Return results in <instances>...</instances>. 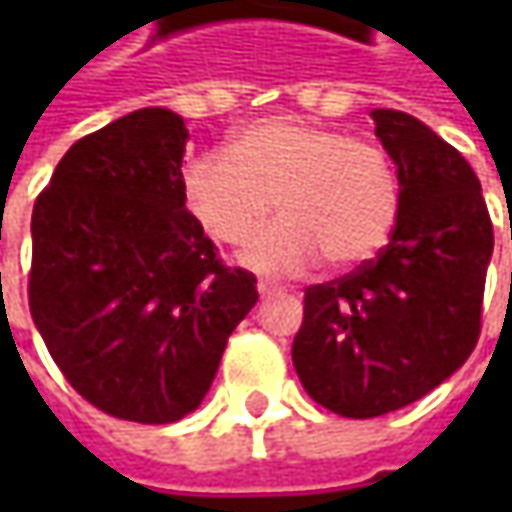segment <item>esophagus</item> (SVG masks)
Wrapping results in <instances>:
<instances>
[{"label":"esophagus","mask_w":512,"mask_h":512,"mask_svg":"<svg viewBox=\"0 0 512 512\" xmlns=\"http://www.w3.org/2000/svg\"><path fill=\"white\" fill-rule=\"evenodd\" d=\"M256 290H259V296H262V299H270V296H279V293H282V287L273 285V282H259Z\"/></svg>","instance_id":"1"}]
</instances>
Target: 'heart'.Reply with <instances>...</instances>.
<instances>
[{
	"label": "heart",
	"mask_w": 512,
	"mask_h": 512,
	"mask_svg": "<svg viewBox=\"0 0 512 512\" xmlns=\"http://www.w3.org/2000/svg\"><path fill=\"white\" fill-rule=\"evenodd\" d=\"M185 202L222 245H247L279 202L285 216L247 247L262 273H299L373 259L399 222V176L379 145L296 116L259 119L230 156L205 153L185 170Z\"/></svg>",
	"instance_id": "heart-1"
}]
</instances>
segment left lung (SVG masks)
Instances as JSON below:
<instances>
[{
    "mask_svg": "<svg viewBox=\"0 0 512 512\" xmlns=\"http://www.w3.org/2000/svg\"><path fill=\"white\" fill-rule=\"evenodd\" d=\"M399 176L390 242L305 290L293 364L307 396L347 419L407 407L456 373L482 333L493 222L459 150L402 110H373Z\"/></svg>",
    "mask_w": 512,
    "mask_h": 512,
    "instance_id": "8db88e82",
    "label": "left lung"
}]
</instances>
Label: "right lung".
I'll list each match as a JSON object with an SVG mask.
<instances>
[{"mask_svg":"<svg viewBox=\"0 0 512 512\" xmlns=\"http://www.w3.org/2000/svg\"><path fill=\"white\" fill-rule=\"evenodd\" d=\"M185 142L173 110H133L73 142L33 205V325L70 387L125 422L196 410L259 299L185 207Z\"/></svg>","mask_w":512,"mask_h":512,"instance_id":"right-lung-1","label":"right lung"}]
</instances>
